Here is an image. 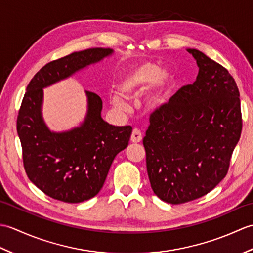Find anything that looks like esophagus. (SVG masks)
I'll use <instances>...</instances> for the list:
<instances>
[{
	"instance_id": "esophagus-1",
	"label": "esophagus",
	"mask_w": 253,
	"mask_h": 253,
	"mask_svg": "<svg viewBox=\"0 0 253 253\" xmlns=\"http://www.w3.org/2000/svg\"><path fill=\"white\" fill-rule=\"evenodd\" d=\"M130 140L131 142L133 143H138L140 142L142 140V135H141V131L137 129V128H135V129L132 130V133H131V137H130Z\"/></svg>"
}]
</instances>
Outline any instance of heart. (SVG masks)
Listing matches in <instances>:
<instances>
[{
  "mask_svg": "<svg viewBox=\"0 0 253 253\" xmlns=\"http://www.w3.org/2000/svg\"><path fill=\"white\" fill-rule=\"evenodd\" d=\"M153 84V89L148 96L149 105L161 104L173 84V77L169 72H161L157 63L142 62L124 72L115 84L116 92L124 98H135ZM112 103L117 107H125L124 101L118 96H112Z\"/></svg>",
  "mask_w": 253,
  "mask_h": 253,
  "instance_id": "obj_1",
  "label": "heart"
}]
</instances>
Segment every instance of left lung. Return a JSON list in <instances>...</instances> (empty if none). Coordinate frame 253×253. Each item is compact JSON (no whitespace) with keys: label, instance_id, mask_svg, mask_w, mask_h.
<instances>
[{"label":"left lung","instance_id":"8db88e82","mask_svg":"<svg viewBox=\"0 0 253 253\" xmlns=\"http://www.w3.org/2000/svg\"><path fill=\"white\" fill-rule=\"evenodd\" d=\"M199 73L150 115L143 138L150 184L161 200L182 204L226 176L243 129L239 90L221 64L188 49Z\"/></svg>","mask_w":253,"mask_h":253}]
</instances>
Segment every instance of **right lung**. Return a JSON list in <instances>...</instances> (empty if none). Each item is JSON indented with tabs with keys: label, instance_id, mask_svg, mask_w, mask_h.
Returning a JSON list of instances; mask_svg holds the SVG:
<instances>
[{
	"label": "right lung",
	"instance_id": "add662e5",
	"mask_svg": "<svg viewBox=\"0 0 253 253\" xmlns=\"http://www.w3.org/2000/svg\"><path fill=\"white\" fill-rule=\"evenodd\" d=\"M113 53L94 47L47 63L27 85L17 116V132L28 178L55 200L79 203L103 187L113 160L128 146L131 126H113L102 120V100L85 91L88 114L83 125L66 132H51L41 116L43 90L79 69Z\"/></svg>",
	"mask_w": 253,
	"mask_h": 253
}]
</instances>
